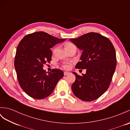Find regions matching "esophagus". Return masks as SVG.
<instances>
[{
    "mask_svg": "<svg viewBox=\"0 0 130 130\" xmlns=\"http://www.w3.org/2000/svg\"><path fill=\"white\" fill-rule=\"evenodd\" d=\"M70 74V72H64V75L65 76H66V75H69V74Z\"/></svg>",
    "mask_w": 130,
    "mask_h": 130,
    "instance_id": "1",
    "label": "esophagus"
}]
</instances>
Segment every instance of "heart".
Masks as SVG:
<instances>
[{"label": "heart", "instance_id": "heart-1", "mask_svg": "<svg viewBox=\"0 0 130 130\" xmlns=\"http://www.w3.org/2000/svg\"><path fill=\"white\" fill-rule=\"evenodd\" d=\"M74 47H76L75 45L74 44H73V43H70V42L66 43L65 44V48L66 50L69 49L71 48H74ZM62 66L64 69H68L70 68V64H69V63H65V64L63 65Z\"/></svg>", "mask_w": 130, "mask_h": 130}]
</instances>
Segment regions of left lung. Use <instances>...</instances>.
<instances>
[{
	"label": "left lung",
	"mask_w": 130,
	"mask_h": 130,
	"mask_svg": "<svg viewBox=\"0 0 130 130\" xmlns=\"http://www.w3.org/2000/svg\"><path fill=\"white\" fill-rule=\"evenodd\" d=\"M69 40L82 51L81 61L75 68L86 69L82 76L72 72L76 80L72 91L82 101H94L107 90L111 83L116 65L115 48L108 38L98 33L90 32Z\"/></svg>",
	"instance_id": "1"
}]
</instances>
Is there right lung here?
I'll return each instance as SVG.
<instances>
[{
	"instance_id": "1",
	"label": "right lung",
	"mask_w": 130,
	"mask_h": 130,
	"mask_svg": "<svg viewBox=\"0 0 130 130\" xmlns=\"http://www.w3.org/2000/svg\"><path fill=\"white\" fill-rule=\"evenodd\" d=\"M65 40L37 32L26 36L19 43L15 68L20 86L29 97L37 99L48 97L63 77L64 72L61 70L55 69L48 72L43 68L51 60V49Z\"/></svg>"
}]
</instances>
